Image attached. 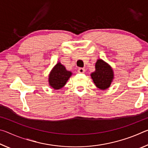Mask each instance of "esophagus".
I'll use <instances>...</instances> for the list:
<instances>
[{
	"instance_id": "34e87169",
	"label": "esophagus",
	"mask_w": 148,
	"mask_h": 148,
	"mask_svg": "<svg viewBox=\"0 0 148 148\" xmlns=\"http://www.w3.org/2000/svg\"><path fill=\"white\" fill-rule=\"evenodd\" d=\"M85 69H83V68H79V69H78V71H77V72H79V73H80V74H83V73H84L85 72Z\"/></svg>"
}]
</instances>
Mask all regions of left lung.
<instances>
[{
	"label": "left lung",
	"instance_id": "left-lung-1",
	"mask_svg": "<svg viewBox=\"0 0 148 148\" xmlns=\"http://www.w3.org/2000/svg\"><path fill=\"white\" fill-rule=\"evenodd\" d=\"M95 71L91 74L95 84L101 89L108 88L114 77L111 67L102 60L99 59L95 64Z\"/></svg>",
	"mask_w": 148,
	"mask_h": 148
}]
</instances>
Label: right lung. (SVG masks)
<instances>
[{
  "label": "right lung",
  "instance_id": "obj_1",
  "mask_svg": "<svg viewBox=\"0 0 148 148\" xmlns=\"http://www.w3.org/2000/svg\"><path fill=\"white\" fill-rule=\"evenodd\" d=\"M72 73L67 71L63 65L58 62L50 73L49 83L53 89H59L66 84L67 80L71 77Z\"/></svg>",
  "mask_w": 148,
  "mask_h": 148
}]
</instances>
